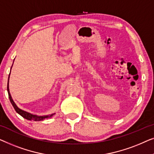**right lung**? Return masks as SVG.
I'll list each match as a JSON object with an SVG mask.
<instances>
[{"label":"right lung","instance_id":"obj_1","mask_svg":"<svg viewBox=\"0 0 154 154\" xmlns=\"http://www.w3.org/2000/svg\"><path fill=\"white\" fill-rule=\"evenodd\" d=\"M9 77H10V75H9ZM9 77H8V82H9ZM7 90H8V96H9V99L10 100V103H12L13 107L14 108L15 111H16L19 114H20V115L22 116V117L26 119L33 120V121H42V120H44L45 119L50 118L54 115V114H51V115H49V116H36V115H33V114H31L30 113H28V112L23 111V110H21V109H19V108L17 107V106L16 105V104L14 103V102L13 101V100L12 99V97H11V96H10V94L8 83V86H7Z\"/></svg>","mask_w":154,"mask_h":154}]
</instances>
